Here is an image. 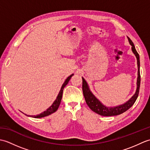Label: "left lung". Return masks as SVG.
Listing matches in <instances>:
<instances>
[{"mask_svg":"<svg viewBox=\"0 0 150 150\" xmlns=\"http://www.w3.org/2000/svg\"><path fill=\"white\" fill-rule=\"evenodd\" d=\"M129 42L130 45L132 46V50L133 53L137 60V66H138V77L137 81V90L135 93L133 95V97L130 98L129 100L126 102V103L123 104L119 105V106L108 108L100 103V101L95 97V95L91 93L86 81L84 80V79L82 77V91L85 98L86 103L88 104V106L90 109L95 112L96 113L102 116H114L118 115L126 111L129 110L131 108L137 100L138 97L139 89H140V84H141V75H140V60H139V55L135 50L134 44H133L132 40L128 37Z\"/></svg>","mask_w":150,"mask_h":150,"instance_id":"8db88e82","label":"left lung"}]
</instances>
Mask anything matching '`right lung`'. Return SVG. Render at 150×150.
<instances>
[{
    "label": "right lung",
    "instance_id": "add662e5",
    "mask_svg": "<svg viewBox=\"0 0 150 150\" xmlns=\"http://www.w3.org/2000/svg\"><path fill=\"white\" fill-rule=\"evenodd\" d=\"M73 75V74L69 76V77L66 79L65 82H64V84L62 86L61 89H60V90L59 91L58 96L57 97L56 100L53 102V103L52 104V106H51L50 108H47V109L46 111H44V112L40 113L39 115H36V116H35V115H27V116L32 117H34V118H42V117H46L47 115H51L52 113L55 112V111L57 110H58V108L59 107V105L60 104V102H61L64 88V87L66 86L68 84L69 80H70V79H71V77H72Z\"/></svg>",
    "mask_w": 150,
    "mask_h": 150
}]
</instances>
